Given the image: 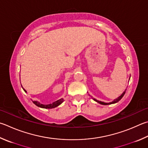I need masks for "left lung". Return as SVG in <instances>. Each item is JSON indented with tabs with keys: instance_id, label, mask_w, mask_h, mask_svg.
<instances>
[{
	"instance_id": "left-lung-1",
	"label": "left lung",
	"mask_w": 148,
	"mask_h": 148,
	"mask_svg": "<svg viewBox=\"0 0 148 148\" xmlns=\"http://www.w3.org/2000/svg\"><path fill=\"white\" fill-rule=\"evenodd\" d=\"M125 91H126V89H125V91H123V92L122 94V95H121L119 96V97H118L116 99H115V100H114L112 101H111V102H109V103H106V102L99 101V100H96L95 98H92V99H93V100H95V101H96V102H98V103H100V104H101V105H110V104H113V103H117L118 101H119L121 100V99L122 98V97L123 96V95H125Z\"/></svg>"
}]
</instances>
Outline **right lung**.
<instances>
[{
	"mask_svg": "<svg viewBox=\"0 0 148 148\" xmlns=\"http://www.w3.org/2000/svg\"><path fill=\"white\" fill-rule=\"evenodd\" d=\"M22 86V85H21ZM23 88V90H25V92H27V91H26L25 88ZM64 100L63 98H61L60 99V100H58L57 101H56L54 102H53L52 103H50V104H47V105H44V104H42L40 103V102H39L38 101H33V103L36 105V106L37 107H41V108H44V109H52V108H55V107H58V106H60V104H61L63 102Z\"/></svg>",
	"mask_w": 148,
	"mask_h": 148,
	"instance_id": "add662e5",
	"label": "right lung"
}]
</instances>
